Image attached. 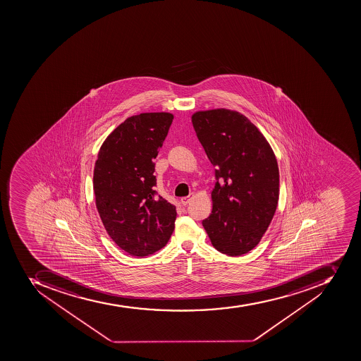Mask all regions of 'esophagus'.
<instances>
[{
	"label": "esophagus",
	"mask_w": 361,
	"mask_h": 361,
	"mask_svg": "<svg viewBox=\"0 0 361 361\" xmlns=\"http://www.w3.org/2000/svg\"><path fill=\"white\" fill-rule=\"evenodd\" d=\"M193 197H194V194L190 193V195L185 196V197H182V199H180V203H182L183 205H188V202H190V200L193 199Z\"/></svg>",
	"instance_id": "obj_1"
}]
</instances>
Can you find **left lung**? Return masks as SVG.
Returning a JSON list of instances; mask_svg holds the SVG:
<instances>
[{
  "mask_svg": "<svg viewBox=\"0 0 361 361\" xmlns=\"http://www.w3.org/2000/svg\"><path fill=\"white\" fill-rule=\"evenodd\" d=\"M192 123L216 167L212 212L202 224L220 253H248L259 244L278 207L274 152L259 128L238 111H196Z\"/></svg>",
  "mask_w": 361,
  "mask_h": 361,
  "instance_id": "obj_1",
  "label": "left lung"
}]
</instances>
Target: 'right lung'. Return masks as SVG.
Returning a JSON list of instances; mask_svg holds the SVG:
<instances>
[{
	"label": "right lung",
	"instance_id": "obj_1",
	"mask_svg": "<svg viewBox=\"0 0 361 361\" xmlns=\"http://www.w3.org/2000/svg\"><path fill=\"white\" fill-rule=\"evenodd\" d=\"M171 113L128 117L102 143L94 164L96 207L108 235L132 256H148L171 238L176 207L157 195L154 162Z\"/></svg>",
	"mask_w": 361,
	"mask_h": 361
}]
</instances>
